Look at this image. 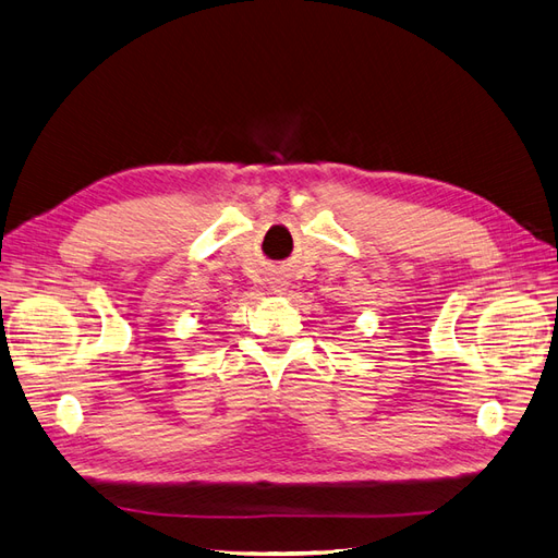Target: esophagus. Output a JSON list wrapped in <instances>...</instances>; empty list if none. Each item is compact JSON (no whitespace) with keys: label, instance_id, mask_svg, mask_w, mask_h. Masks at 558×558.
Segmentation results:
<instances>
[{"label":"esophagus","instance_id":"1","mask_svg":"<svg viewBox=\"0 0 558 558\" xmlns=\"http://www.w3.org/2000/svg\"><path fill=\"white\" fill-rule=\"evenodd\" d=\"M286 286H289V283H286L283 279H275V293H283Z\"/></svg>","mask_w":558,"mask_h":558}]
</instances>
